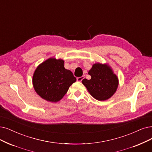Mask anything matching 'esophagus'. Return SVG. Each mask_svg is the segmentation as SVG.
Masks as SVG:
<instances>
[{"mask_svg":"<svg viewBox=\"0 0 152 152\" xmlns=\"http://www.w3.org/2000/svg\"><path fill=\"white\" fill-rule=\"evenodd\" d=\"M84 76H82V77H78L77 78V82H82V80L84 78Z\"/></svg>","mask_w":152,"mask_h":152,"instance_id":"1","label":"esophagus"}]
</instances>
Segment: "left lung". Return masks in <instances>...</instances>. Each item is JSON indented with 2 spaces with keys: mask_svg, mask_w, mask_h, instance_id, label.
Listing matches in <instances>:
<instances>
[{
  "mask_svg": "<svg viewBox=\"0 0 152 152\" xmlns=\"http://www.w3.org/2000/svg\"><path fill=\"white\" fill-rule=\"evenodd\" d=\"M88 74L91 76V79L84 78L82 82L95 99L106 100L116 92L118 79L110 66L100 63L95 64L88 71Z\"/></svg>",
  "mask_w": 152,
  "mask_h": 152,
  "instance_id": "left-lung-1",
  "label": "left lung"
}]
</instances>
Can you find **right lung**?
<instances>
[{"label":"right lung","instance_id":"add662e5","mask_svg":"<svg viewBox=\"0 0 152 152\" xmlns=\"http://www.w3.org/2000/svg\"><path fill=\"white\" fill-rule=\"evenodd\" d=\"M73 73L64 67V61L50 58L35 69L32 78L34 90L42 99L52 102L61 100L75 82Z\"/></svg>","mask_w":152,"mask_h":152}]
</instances>
